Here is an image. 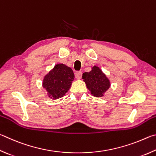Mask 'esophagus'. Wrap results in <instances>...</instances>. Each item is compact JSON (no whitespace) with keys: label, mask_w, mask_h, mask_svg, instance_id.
<instances>
[{"label":"esophagus","mask_w":156,"mask_h":156,"mask_svg":"<svg viewBox=\"0 0 156 156\" xmlns=\"http://www.w3.org/2000/svg\"><path fill=\"white\" fill-rule=\"evenodd\" d=\"M81 76H82V73L81 71H78L75 73V77L77 79V80H80L81 78Z\"/></svg>","instance_id":"1"}]
</instances>
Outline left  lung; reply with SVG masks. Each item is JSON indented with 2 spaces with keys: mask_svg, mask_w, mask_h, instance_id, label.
I'll use <instances>...</instances> for the list:
<instances>
[{
  "mask_svg": "<svg viewBox=\"0 0 156 156\" xmlns=\"http://www.w3.org/2000/svg\"><path fill=\"white\" fill-rule=\"evenodd\" d=\"M82 79L86 83L87 88L94 97L103 96L104 92L110 86V81L97 66H94L89 73H84Z\"/></svg>",
  "mask_w": 156,
  "mask_h": 156,
  "instance_id": "left-lung-1",
  "label": "left lung"
}]
</instances>
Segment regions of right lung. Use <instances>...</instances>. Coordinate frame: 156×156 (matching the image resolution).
<instances>
[{
  "instance_id": "right-lung-1",
  "label": "right lung",
  "mask_w": 156,
  "mask_h": 156,
  "mask_svg": "<svg viewBox=\"0 0 156 156\" xmlns=\"http://www.w3.org/2000/svg\"><path fill=\"white\" fill-rule=\"evenodd\" d=\"M75 79L73 70L66 66L60 64L55 66L43 80V87L48 92L49 97L59 99L66 93Z\"/></svg>"
}]
</instances>
